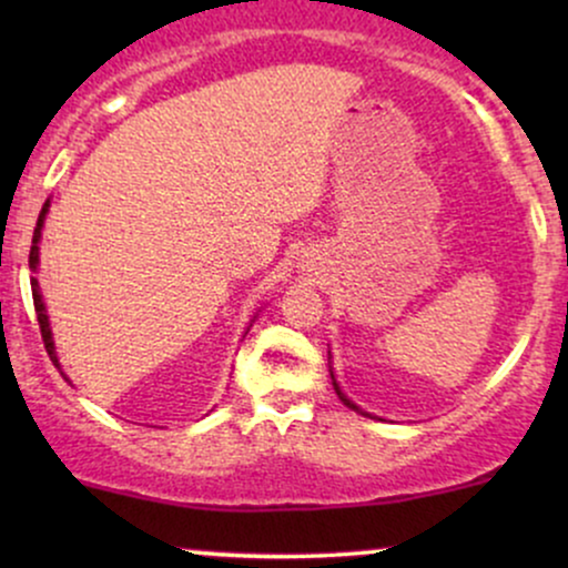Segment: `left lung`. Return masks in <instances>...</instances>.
Returning a JSON list of instances; mask_svg holds the SVG:
<instances>
[{
  "label": "left lung",
  "instance_id": "obj_1",
  "mask_svg": "<svg viewBox=\"0 0 568 568\" xmlns=\"http://www.w3.org/2000/svg\"><path fill=\"white\" fill-rule=\"evenodd\" d=\"M331 379H334V371H331ZM334 389H336L338 400H342V403H344V406H347V408H352V410H357V414H363V416H371V414H366V410H361V408H357V406H355V403H352V400H349V397H347V395H344V393H342V389H338V384H336V379H334Z\"/></svg>",
  "mask_w": 568,
  "mask_h": 568
}]
</instances>
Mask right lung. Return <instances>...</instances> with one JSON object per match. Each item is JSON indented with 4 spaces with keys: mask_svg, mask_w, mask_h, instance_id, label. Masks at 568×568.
<instances>
[{
    "mask_svg": "<svg viewBox=\"0 0 568 568\" xmlns=\"http://www.w3.org/2000/svg\"><path fill=\"white\" fill-rule=\"evenodd\" d=\"M48 207H50V200L42 205V213H39L37 219V230H34V240H31V253H29V266L31 270H37L39 264V237H42V226H44V216H48ZM31 296H34V310H37V321H39V331H42V342H44V349H48L50 361L58 366V355H55V344H53V331H50V321H48V310H44V302H42V293H39V283L34 277H31ZM61 368V366H58Z\"/></svg>",
    "mask_w": 568,
    "mask_h": 568,
    "instance_id": "right-lung-1",
    "label": "right lung"
}]
</instances>
